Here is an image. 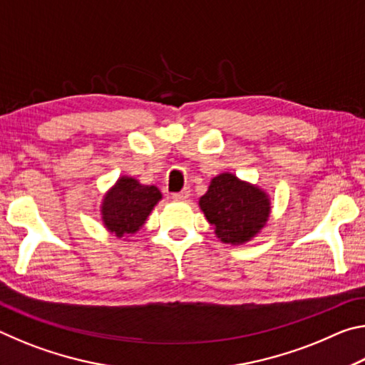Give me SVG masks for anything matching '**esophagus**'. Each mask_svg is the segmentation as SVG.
<instances>
[{"instance_id":"esophagus-1","label":"esophagus","mask_w":365,"mask_h":365,"mask_svg":"<svg viewBox=\"0 0 365 365\" xmlns=\"http://www.w3.org/2000/svg\"><path fill=\"white\" fill-rule=\"evenodd\" d=\"M190 197V188H183L182 191H178V193L172 195V200L174 201H187Z\"/></svg>"}]
</instances>
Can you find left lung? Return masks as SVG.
Here are the masks:
<instances>
[{
    "label": "left lung",
    "mask_w": 365,
    "mask_h": 365,
    "mask_svg": "<svg viewBox=\"0 0 365 365\" xmlns=\"http://www.w3.org/2000/svg\"><path fill=\"white\" fill-rule=\"evenodd\" d=\"M200 207L222 243L243 245L267 224L270 197L257 185L224 172L212 178Z\"/></svg>",
    "instance_id": "8db88e82"
}]
</instances>
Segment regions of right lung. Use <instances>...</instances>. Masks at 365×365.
Instances as JSON below:
<instances>
[{
    "mask_svg": "<svg viewBox=\"0 0 365 365\" xmlns=\"http://www.w3.org/2000/svg\"><path fill=\"white\" fill-rule=\"evenodd\" d=\"M160 197L154 185H141L133 177L123 175L103 197V224L117 238L130 237L143 227Z\"/></svg>",
    "mask_w": 365,
    "mask_h": 365,
    "instance_id": "add662e5",
    "label": "right lung"
}]
</instances>
